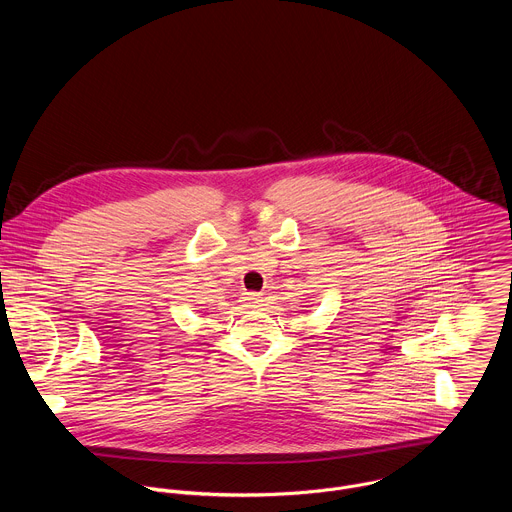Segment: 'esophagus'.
I'll return each instance as SVG.
<instances>
[{
	"label": "esophagus",
	"instance_id": "esophagus-1",
	"mask_svg": "<svg viewBox=\"0 0 512 512\" xmlns=\"http://www.w3.org/2000/svg\"><path fill=\"white\" fill-rule=\"evenodd\" d=\"M245 302H247L249 306H259L263 300H261V296H259V294H253V291H251V294H247V296H245Z\"/></svg>",
	"mask_w": 512,
	"mask_h": 512
}]
</instances>
